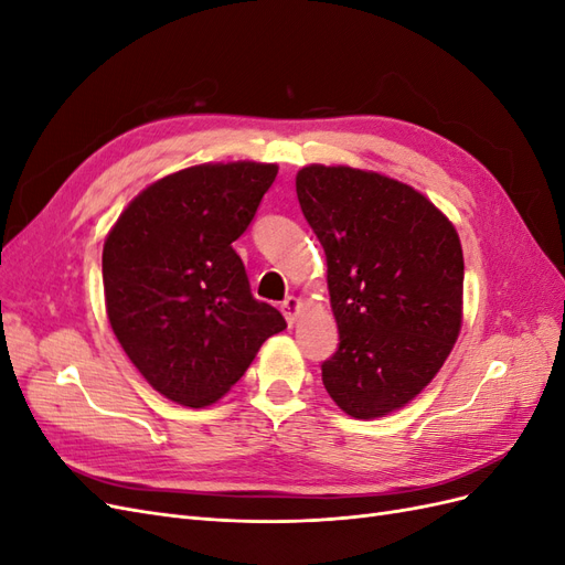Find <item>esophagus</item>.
<instances>
[{
  "instance_id": "34e87169",
  "label": "esophagus",
  "mask_w": 565,
  "mask_h": 565,
  "mask_svg": "<svg viewBox=\"0 0 565 565\" xmlns=\"http://www.w3.org/2000/svg\"><path fill=\"white\" fill-rule=\"evenodd\" d=\"M299 313H301V301H299L297 297H287V299L282 301V316H285L287 324H295V320H297Z\"/></svg>"
}]
</instances>
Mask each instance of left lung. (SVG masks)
<instances>
[{"mask_svg": "<svg viewBox=\"0 0 565 565\" xmlns=\"http://www.w3.org/2000/svg\"><path fill=\"white\" fill-rule=\"evenodd\" d=\"M297 198L328 259L339 328L322 384L355 419L396 413L436 377L459 337V235L413 185L367 169L303 167Z\"/></svg>", "mask_w": 565, "mask_h": 565, "instance_id": "1", "label": "left lung"}]
</instances>
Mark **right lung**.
Masks as SVG:
<instances>
[{
    "mask_svg": "<svg viewBox=\"0 0 565 565\" xmlns=\"http://www.w3.org/2000/svg\"><path fill=\"white\" fill-rule=\"evenodd\" d=\"M276 174L278 164L249 160L181 169L143 188L106 237L110 328L169 401L216 403L287 328L278 309L252 297L233 249Z\"/></svg>",
    "mask_w": 565,
    "mask_h": 565,
    "instance_id": "obj_1",
    "label": "right lung"
}]
</instances>
